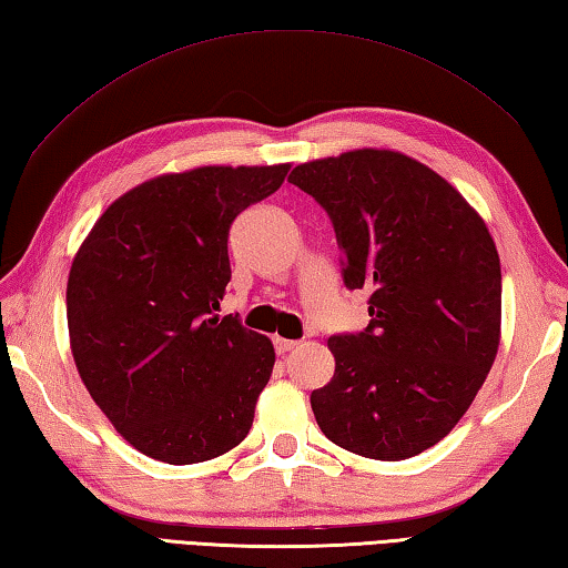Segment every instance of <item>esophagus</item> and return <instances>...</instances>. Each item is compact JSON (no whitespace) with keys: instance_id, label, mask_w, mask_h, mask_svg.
Listing matches in <instances>:
<instances>
[{"instance_id":"obj_1","label":"esophagus","mask_w":568,"mask_h":568,"mask_svg":"<svg viewBox=\"0 0 568 568\" xmlns=\"http://www.w3.org/2000/svg\"><path fill=\"white\" fill-rule=\"evenodd\" d=\"M298 346V341H292V338H282V336H274V348L280 356H284V353L294 351Z\"/></svg>"}]
</instances>
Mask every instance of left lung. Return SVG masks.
<instances>
[{
    "instance_id": "1",
    "label": "left lung",
    "mask_w": 568,
    "mask_h": 568,
    "mask_svg": "<svg viewBox=\"0 0 568 568\" xmlns=\"http://www.w3.org/2000/svg\"><path fill=\"white\" fill-rule=\"evenodd\" d=\"M288 183L334 222L344 284L371 292V324L328 338L334 378L312 393L321 433L371 459L420 455L459 423L495 363V240L445 178L395 151L312 160Z\"/></svg>"
}]
</instances>
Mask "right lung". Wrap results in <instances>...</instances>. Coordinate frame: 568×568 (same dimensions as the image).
I'll use <instances>...</instances> for the list:
<instances>
[{"instance_id":"right-lung-1","label":"right lung","mask_w":568,"mask_h":568,"mask_svg":"<svg viewBox=\"0 0 568 568\" xmlns=\"http://www.w3.org/2000/svg\"><path fill=\"white\" fill-rule=\"evenodd\" d=\"M282 165H205L118 197L73 256L71 353L125 443L168 465L247 437L274 368L272 341L220 316L234 217L280 190Z\"/></svg>"}]
</instances>
